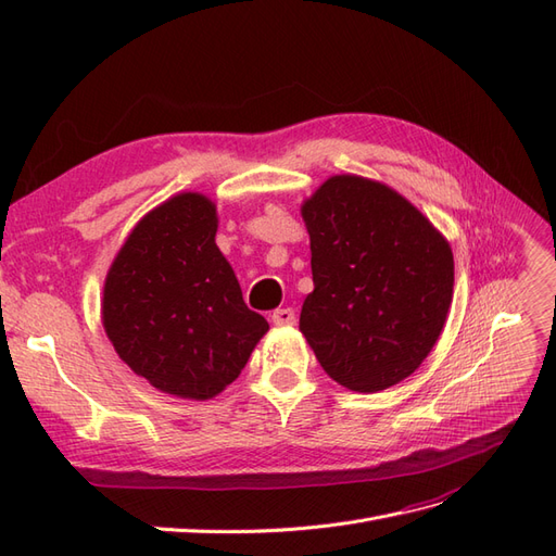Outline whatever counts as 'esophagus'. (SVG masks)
Here are the masks:
<instances>
[{
	"instance_id": "esophagus-1",
	"label": "esophagus",
	"mask_w": 556,
	"mask_h": 556,
	"mask_svg": "<svg viewBox=\"0 0 556 556\" xmlns=\"http://www.w3.org/2000/svg\"><path fill=\"white\" fill-rule=\"evenodd\" d=\"M294 311L292 308H276L274 313H271V323L276 325V327H290V325H294Z\"/></svg>"
}]
</instances>
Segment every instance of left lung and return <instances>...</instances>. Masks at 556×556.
Here are the masks:
<instances>
[{"mask_svg":"<svg viewBox=\"0 0 556 556\" xmlns=\"http://www.w3.org/2000/svg\"><path fill=\"white\" fill-rule=\"evenodd\" d=\"M313 292L299 329L329 378L374 394L415 374L445 327L452 248L390 185L327 178L301 204Z\"/></svg>","mask_w":556,"mask_h":556,"instance_id":"8db88e82","label":"left lung"}]
</instances>
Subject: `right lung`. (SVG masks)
<instances>
[{
  "instance_id": "1",
  "label": "right lung",
  "mask_w": 556,
  "mask_h": 556,
  "mask_svg": "<svg viewBox=\"0 0 556 556\" xmlns=\"http://www.w3.org/2000/svg\"><path fill=\"white\" fill-rule=\"evenodd\" d=\"M215 231L213 201L178 192L129 231L104 280L102 323L117 357L180 399L220 394L268 331L245 306Z\"/></svg>"
}]
</instances>
